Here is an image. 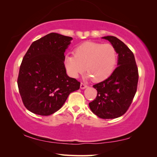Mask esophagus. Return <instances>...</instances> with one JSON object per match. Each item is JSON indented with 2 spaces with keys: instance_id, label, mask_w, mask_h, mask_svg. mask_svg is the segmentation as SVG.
Listing matches in <instances>:
<instances>
[{
  "instance_id": "obj_1",
  "label": "esophagus",
  "mask_w": 157,
  "mask_h": 157,
  "mask_svg": "<svg viewBox=\"0 0 157 157\" xmlns=\"http://www.w3.org/2000/svg\"><path fill=\"white\" fill-rule=\"evenodd\" d=\"M87 88V85L82 82L81 84H80V88H81V89H84V88Z\"/></svg>"
}]
</instances>
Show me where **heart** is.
I'll return each instance as SVG.
<instances>
[{
    "instance_id": "heart-1",
    "label": "heart",
    "mask_w": 157,
    "mask_h": 157,
    "mask_svg": "<svg viewBox=\"0 0 157 157\" xmlns=\"http://www.w3.org/2000/svg\"><path fill=\"white\" fill-rule=\"evenodd\" d=\"M117 52L111 44L86 42L75 49L74 55H67L65 65L69 74L76 78L86 69L88 77L96 82L107 79L114 71Z\"/></svg>"
}]
</instances>
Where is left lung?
<instances>
[{
    "mask_svg": "<svg viewBox=\"0 0 157 157\" xmlns=\"http://www.w3.org/2000/svg\"><path fill=\"white\" fill-rule=\"evenodd\" d=\"M118 53V66L111 76L93 86L97 96L89 103L91 111L102 119H115L128 111L134 98L138 82V69L134 53L115 36L102 37Z\"/></svg>",
    "mask_w": 157,
    "mask_h": 157,
    "instance_id": "1",
    "label": "left lung"
}]
</instances>
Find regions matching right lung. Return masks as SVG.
<instances>
[{"mask_svg":"<svg viewBox=\"0 0 157 157\" xmlns=\"http://www.w3.org/2000/svg\"><path fill=\"white\" fill-rule=\"evenodd\" d=\"M72 40L51 33L34 41L22 60L17 85L23 105L36 115L48 116L64 105L80 82L66 73L64 53Z\"/></svg>","mask_w":157,"mask_h":157,"instance_id":"1","label":"right lung"}]
</instances>
